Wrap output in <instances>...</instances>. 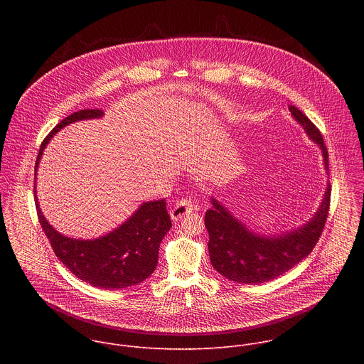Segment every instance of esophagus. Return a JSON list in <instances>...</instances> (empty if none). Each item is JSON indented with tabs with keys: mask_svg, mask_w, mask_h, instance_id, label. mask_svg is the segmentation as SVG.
I'll list each match as a JSON object with an SVG mask.
<instances>
[{
	"mask_svg": "<svg viewBox=\"0 0 364 364\" xmlns=\"http://www.w3.org/2000/svg\"><path fill=\"white\" fill-rule=\"evenodd\" d=\"M192 210H195L193 203L189 199H181L176 202V205L171 210V217L172 220H179L182 217H185L186 214L192 213Z\"/></svg>",
	"mask_w": 364,
	"mask_h": 364,
	"instance_id": "1",
	"label": "esophagus"
}]
</instances>
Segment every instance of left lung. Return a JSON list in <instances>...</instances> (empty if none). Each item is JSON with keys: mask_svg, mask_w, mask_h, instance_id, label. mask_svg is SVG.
Listing matches in <instances>:
<instances>
[{"mask_svg": "<svg viewBox=\"0 0 364 364\" xmlns=\"http://www.w3.org/2000/svg\"><path fill=\"white\" fill-rule=\"evenodd\" d=\"M289 110L321 147L325 168L329 171L328 151L321 132L299 107L289 105ZM331 191L328 183L322 205L304 227L273 238L251 232L213 199L214 208L205 214L213 267L224 277L245 284H259L286 273L309 257L316 245L329 214Z\"/></svg>", "mask_w": 364, "mask_h": 364, "instance_id": "8db88e82", "label": "left lung"}]
</instances>
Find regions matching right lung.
Returning a JSON list of instances; mask_svg holds the SVG:
<instances>
[{
  "label": "right lung",
  "instance_id": "right-lung-1",
  "mask_svg": "<svg viewBox=\"0 0 364 364\" xmlns=\"http://www.w3.org/2000/svg\"><path fill=\"white\" fill-rule=\"evenodd\" d=\"M102 114L101 109H82L64 117L42 141L35 171L46 144L60 129ZM33 192L36 199V189ZM35 202L39 223L55 257L78 279L105 290L123 289L146 280L156 267L159 244L172 225L166 202L162 199L141 205L124 224L104 237L81 241L58 234L43 217L38 199Z\"/></svg>",
  "mask_w": 364,
  "mask_h": 364
}]
</instances>
